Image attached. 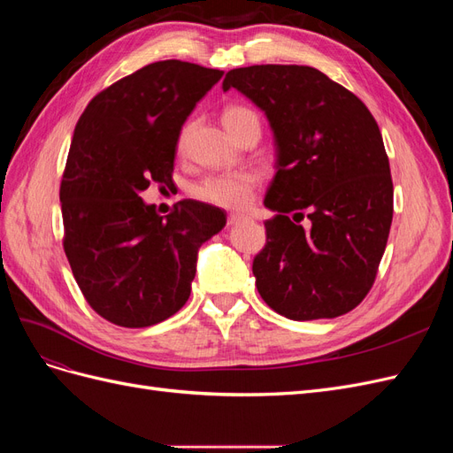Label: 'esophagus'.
Returning a JSON list of instances; mask_svg holds the SVG:
<instances>
[{"label":"esophagus","instance_id":"obj_1","mask_svg":"<svg viewBox=\"0 0 453 453\" xmlns=\"http://www.w3.org/2000/svg\"><path fill=\"white\" fill-rule=\"evenodd\" d=\"M245 215H242V213H230L228 215V225H238V223H242V221H245Z\"/></svg>","mask_w":453,"mask_h":453}]
</instances>
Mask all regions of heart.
I'll return each mask as SVG.
<instances>
[{"label":"heart","mask_w":453,"mask_h":453,"mask_svg":"<svg viewBox=\"0 0 453 453\" xmlns=\"http://www.w3.org/2000/svg\"><path fill=\"white\" fill-rule=\"evenodd\" d=\"M250 115H255L251 109L242 107V105H232L225 111L223 122L225 127H230ZM257 185H258V175L255 172H250V170L221 172V173H211L208 177H203L202 181L193 185L190 193L202 202L221 205V208H228V210H240L251 202Z\"/></svg>","instance_id":"1"}]
</instances>
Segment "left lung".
Listing matches in <instances>:
<instances>
[{"instance_id": "8db88e82", "label": "left lung", "mask_w": 453, "mask_h": 453, "mask_svg": "<svg viewBox=\"0 0 453 453\" xmlns=\"http://www.w3.org/2000/svg\"><path fill=\"white\" fill-rule=\"evenodd\" d=\"M230 88L265 113L276 147L265 198L276 215L253 260L260 296L293 321L351 311L374 283L393 219L389 160L374 117L310 65L238 67L223 81V92Z\"/></svg>"}]
</instances>
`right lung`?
I'll use <instances>...</instances> for the list:
<instances>
[{
	"label": "right lung",
	"mask_w": 453,
	"mask_h": 453,
	"mask_svg": "<svg viewBox=\"0 0 453 453\" xmlns=\"http://www.w3.org/2000/svg\"><path fill=\"white\" fill-rule=\"evenodd\" d=\"M223 73L149 64L92 98L77 122L60 185L64 251L87 303L119 326L181 310L200 245L226 225L210 203L181 200L160 217L142 198L150 183H172L185 120Z\"/></svg>",
	"instance_id": "right-lung-1"
}]
</instances>
